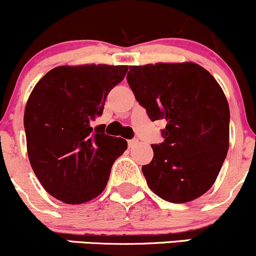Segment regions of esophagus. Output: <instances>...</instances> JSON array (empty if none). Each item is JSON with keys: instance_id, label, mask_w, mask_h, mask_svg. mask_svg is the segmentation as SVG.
Masks as SVG:
<instances>
[{"instance_id": "1", "label": "esophagus", "mask_w": 256, "mask_h": 256, "mask_svg": "<svg viewBox=\"0 0 256 256\" xmlns=\"http://www.w3.org/2000/svg\"><path fill=\"white\" fill-rule=\"evenodd\" d=\"M139 144V140L138 139H130V140H128V145H129V148H134V146H136V145Z\"/></svg>"}]
</instances>
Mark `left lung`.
Listing matches in <instances>:
<instances>
[{
  "instance_id": "obj_1",
  "label": "left lung",
  "mask_w": 256,
  "mask_h": 256,
  "mask_svg": "<svg viewBox=\"0 0 256 256\" xmlns=\"http://www.w3.org/2000/svg\"><path fill=\"white\" fill-rule=\"evenodd\" d=\"M127 82L151 120H164V142L142 171L151 190L188 202L215 183L230 146V107L224 90L193 62L130 66Z\"/></svg>"
}]
</instances>
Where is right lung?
<instances>
[{
	"label": "right lung",
	"mask_w": 256,
	"mask_h": 256,
	"mask_svg": "<svg viewBox=\"0 0 256 256\" xmlns=\"http://www.w3.org/2000/svg\"><path fill=\"white\" fill-rule=\"evenodd\" d=\"M127 70L128 66H60L29 96L24 128L30 164L45 190L66 204L102 193L112 164L127 150L124 139L92 127Z\"/></svg>",
	"instance_id": "right-lung-1"
}]
</instances>
